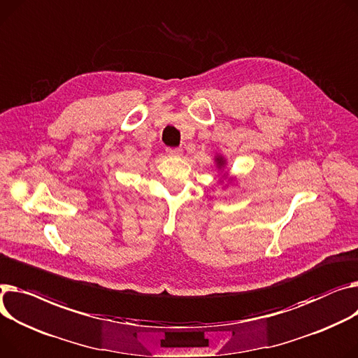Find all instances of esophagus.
<instances>
[{
	"label": "esophagus",
	"mask_w": 358,
	"mask_h": 358,
	"mask_svg": "<svg viewBox=\"0 0 358 358\" xmlns=\"http://www.w3.org/2000/svg\"><path fill=\"white\" fill-rule=\"evenodd\" d=\"M166 154H169L170 157H181L182 150H180V148H166Z\"/></svg>",
	"instance_id": "esophagus-1"
}]
</instances>
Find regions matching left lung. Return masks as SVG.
Returning <instances> with one entry per match:
<instances>
[{"label": "left lung", "mask_w": 358, "mask_h": 358, "mask_svg": "<svg viewBox=\"0 0 358 358\" xmlns=\"http://www.w3.org/2000/svg\"><path fill=\"white\" fill-rule=\"evenodd\" d=\"M214 164H216V170L219 174H222V177L219 178V184H222V188H229L230 185L236 184V177L229 176V170H227V159L222 155V154H216L214 155Z\"/></svg>", "instance_id": "left-lung-1"}]
</instances>
